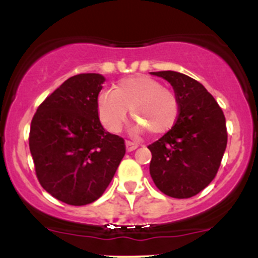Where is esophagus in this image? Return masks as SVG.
Wrapping results in <instances>:
<instances>
[{
  "label": "esophagus",
  "instance_id": "esophagus-1",
  "mask_svg": "<svg viewBox=\"0 0 258 258\" xmlns=\"http://www.w3.org/2000/svg\"><path fill=\"white\" fill-rule=\"evenodd\" d=\"M137 147H139V145H137V144H134V142L126 141V151H127V152H132V151L136 150Z\"/></svg>",
  "mask_w": 258,
  "mask_h": 258
}]
</instances>
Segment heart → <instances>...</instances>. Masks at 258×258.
Listing matches in <instances>:
<instances>
[{
	"instance_id": "b5f03b06",
	"label": "heart",
	"mask_w": 258,
	"mask_h": 258,
	"mask_svg": "<svg viewBox=\"0 0 258 258\" xmlns=\"http://www.w3.org/2000/svg\"><path fill=\"white\" fill-rule=\"evenodd\" d=\"M128 109L151 134L160 136L176 123L178 102L172 91L145 75L124 77L114 86L113 91H103L98 95V117L103 127L112 134L121 131ZM142 125L136 124L137 131L144 130Z\"/></svg>"
}]
</instances>
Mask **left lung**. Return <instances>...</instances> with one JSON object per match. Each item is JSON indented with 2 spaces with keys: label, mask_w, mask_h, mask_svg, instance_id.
I'll return each mask as SVG.
<instances>
[{
  "label": "left lung",
  "mask_w": 258,
  "mask_h": 258,
  "mask_svg": "<svg viewBox=\"0 0 258 258\" xmlns=\"http://www.w3.org/2000/svg\"><path fill=\"white\" fill-rule=\"evenodd\" d=\"M151 74L171 83L179 112L172 128L148 146L150 175L165 195L188 199L209 186L220 168L227 146L225 114L199 81L176 71Z\"/></svg>",
  "instance_id": "obj_1"
}]
</instances>
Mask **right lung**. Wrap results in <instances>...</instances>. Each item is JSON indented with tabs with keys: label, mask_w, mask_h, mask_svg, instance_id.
<instances>
[{
	"label": "right lung",
	"mask_w": 258,
	"mask_h": 258,
	"mask_svg": "<svg viewBox=\"0 0 258 258\" xmlns=\"http://www.w3.org/2000/svg\"><path fill=\"white\" fill-rule=\"evenodd\" d=\"M100 74L70 77L43 101L31 122L30 151L41 186L72 206L102 196L123 158L124 141L106 132L97 97Z\"/></svg>",
	"instance_id": "add662e5"
}]
</instances>
